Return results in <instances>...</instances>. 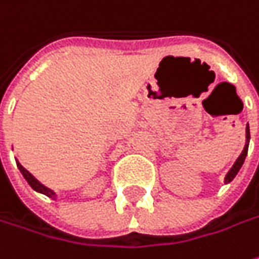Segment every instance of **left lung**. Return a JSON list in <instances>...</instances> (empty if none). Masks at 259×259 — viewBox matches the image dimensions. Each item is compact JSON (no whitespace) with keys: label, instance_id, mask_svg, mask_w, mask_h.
Returning a JSON list of instances; mask_svg holds the SVG:
<instances>
[{"label":"left lung","instance_id":"8db88e82","mask_svg":"<svg viewBox=\"0 0 259 259\" xmlns=\"http://www.w3.org/2000/svg\"><path fill=\"white\" fill-rule=\"evenodd\" d=\"M245 138H246V142H245V146H244V150L241 152V155L238 156V159L235 160V163L232 165V167L229 169V172L227 174V176H225V181L224 182L225 183H229L234 181V178L236 176V174L239 172V169L242 167V165H244V162H245V157H246V153H248V145H249V126L246 124V129H245Z\"/></svg>","mask_w":259,"mask_h":259}]
</instances>
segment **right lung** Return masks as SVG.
Wrapping results in <instances>:
<instances>
[{
	"label": "right lung",
	"mask_w": 259,
	"mask_h": 259,
	"mask_svg": "<svg viewBox=\"0 0 259 259\" xmlns=\"http://www.w3.org/2000/svg\"><path fill=\"white\" fill-rule=\"evenodd\" d=\"M17 166H18L20 172L23 174L24 179H25V181L28 182V185L31 186L34 191L40 192V193L46 195V196H49V198H53V199H56V196H57V195H56L54 192L51 191V189H49L47 186H44L42 183L38 182V181H37V179H35V178H34V176H32V175L30 174V172H28V170H27V169H25V167H24L21 163H20V162H17Z\"/></svg>",
	"instance_id": "obj_1"
}]
</instances>
